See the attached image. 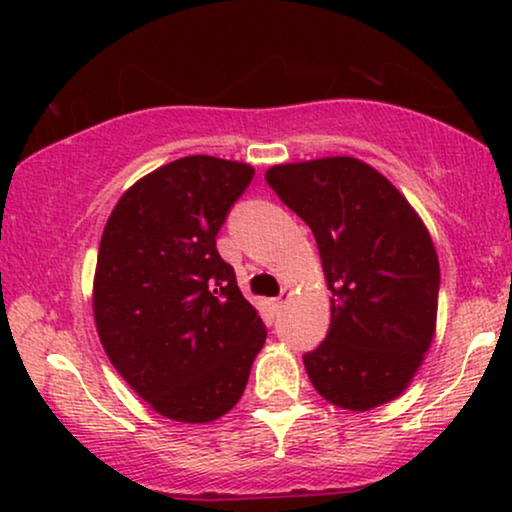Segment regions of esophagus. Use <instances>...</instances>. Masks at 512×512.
<instances>
[{
	"instance_id": "1",
	"label": "esophagus",
	"mask_w": 512,
	"mask_h": 512,
	"mask_svg": "<svg viewBox=\"0 0 512 512\" xmlns=\"http://www.w3.org/2000/svg\"><path fill=\"white\" fill-rule=\"evenodd\" d=\"M291 298V291L289 289H282V293H279L277 298H272V307H275V310H282V307L286 305V300Z\"/></svg>"
}]
</instances>
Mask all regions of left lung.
Instances as JSON below:
<instances>
[{
    "label": "left lung",
    "instance_id": "left-lung-1",
    "mask_svg": "<svg viewBox=\"0 0 512 512\" xmlns=\"http://www.w3.org/2000/svg\"><path fill=\"white\" fill-rule=\"evenodd\" d=\"M265 181L312 228L331 291L326 340L303 356L314 389L352 412L394 401L436 335L440 268L424 221L359 158L272 165Z\"/></svg>",
    "mask_w": 512,
    "mask_h": 512
}]
</instances>
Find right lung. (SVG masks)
I'll list each match as a JSON object with an SVG mask.
<instances>
[{
	"instance_id": "right-lung-1",
	"label": "right lung",
	"mask_w": 512,
	"mask_h": 512,
	"mask_svg": "<svg viewBox=\"0 0 512 512\" xmlns=\"http://www.w3.org/2000/svg\"><path fill=\"white\" fill-rule=\"evenodd\" d=\"M254 167L172 160L135 181L104 226L93 282L100 342L158 415L214 422L233 410L265 342L256 307L216 251Z\"/></svg>"
}]
</instances>
